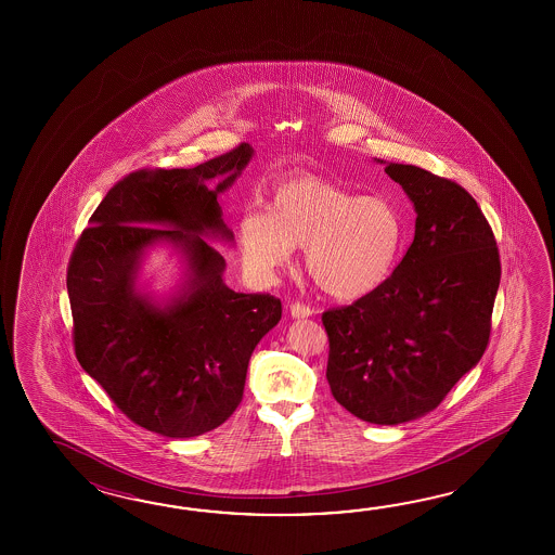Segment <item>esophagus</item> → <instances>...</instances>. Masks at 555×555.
Wrapping results in <instances>:
<instances>
[{
    "label": "esophagus",
    "instance_id": "esophagus-1",
    "mask_svg": "<svg viewBox=\"0 0 555 555\" xmlns=\"http://www.w3.org/2000/svg\"><path fill=\"white\" fill-rule=\"evenodd\" d=\"M289 313H292V318L301 319L309 318L313 311H311V307L304 306V304H299V301H295L289 306Z\"/></svg>",
    "mask_w": 555,
    "mask_h": 555
}]
</instances>
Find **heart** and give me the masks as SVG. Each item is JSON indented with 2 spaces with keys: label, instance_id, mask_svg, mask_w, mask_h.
Returning a JSON list of instances; mask_svg holds the SVG:
<instances>
[{
  "label": "heart",
  "instance_id": "obj_1",
  "mask_svg": "<svg viewBox=\"0 0 555 555\" xmlns=\"http://www.w3.org/2000/svg\"><path fill=\"white\" fill-rule=\"evenodd\" d=\"M401 214L383 196H359L330 180L299 177L272 190L266 212L237 224L242 258L268 278L304 249V268L323 294L357 299L389 278L401 248Z\"/></svg>",
  "mask_w": 555,
  "mask_h": 555
}]
</instances>
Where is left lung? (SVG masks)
<instances>
[{
    "instance_id": "8db88e82",
    "label": "left lung",
    "mask_w": 555,
    "mask_h": 555,
    "mask_svg": "<svg viewBox=\"0 0 555 555\" xmlns=\"http://www.w3.org/2000/svg\"><path fill=\"white\" fill-rule=\"evenodd\" d=\"M385 172L414 204L413 244L377 289L321 321L335 401L366 423L401 425L437 409L482 359L502 268L461 184L413 165Z\"/></svg>"
}]
</instances>
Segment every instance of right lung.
<instances>
[{"mask_svg": "<svg viewBox=\"0 0 555 555\" xmlns=\"http://www.w3.org/2000/svg\"><path fill=\"white\" fill-rule=\"evenodd\" d=\"M254 156L249 144L194 168H142L118 180L67 268L77 361L134 425L168 438L214 430L242 402L249 357L282 319L270 294H236L204 236L232 242L218 194ZM220 177L216 190L207 182ZM170 241L188 278L165 307L135 289L143 251Z\"/></svg>", "mask_w": 555, "mask_h": 555, "instance_id": "right-lung-1", "label": "right lung"}]
</instances>
